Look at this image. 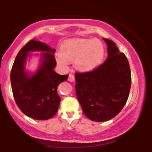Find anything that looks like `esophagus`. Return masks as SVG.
I'll return each mask as SVG.
<instances>
[{
    "label": "esophagus",
    "instance_id": "34e87169",
    "mask_svg": "<svg viewBox=\"0 0 152 152\" xmlns=\"http://www.w3.org/2000/svg\"><path fill=\"white\" fill-rule=\"evenodd\" d=\"M68 80H69V81L71 82H73L75 81V77L74 76L73 74H69V78H68Z\"/></svg>",
    "mask_w": 152,
    "mask_h": 152
}]
</instances>
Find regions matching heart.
Returning <instances> with one entry per match:
<instances>
[{
    "instance_id": "obj_1",
    "label": "heart",
    "mask_w": 152,
    "mask_h": 152,
    "mask_svg": "<svg viewBox=\"0 0 152 152\" xmlns=\"http://www.w3.org/2000/svg\"><path fill=\"white\" fill-rule=\"evenodd\" d=\"M105 48L99 39L77 38L66 41L61 47V53L56 55L57 64L67 68L74 61L75 67L81 72H90L102 64Z\"/></svg>"
}]
</instances>
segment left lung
<instances>
[{
	"mask_svg": "<svg viewBox=\"0 0 152 152\" xmlns=\"http://www.w3.org/2000/svg\"><path fill=\"white\" fill-rule=\"evenodd\" d=\"M107 45V59L95 70L76 73V93L85 116L94 121H106L117 115L127 102L132 77L128 59L114 41Z\"/></svg>",
	"mask_w": 152,
	"mask_h": 152,
	"instance_id": "1",
	"label": "left lung"
}]
</instances>
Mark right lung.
Segmentation results:
<instances>
[{
	"label": "right lung",
	"instance_id": "1",
	"mask_svg": "<svg viewBox=\"0 0 152 152\" xmlns=\"http://www.w3.org/2000/svg\"><path fill=\"white\" fill-rule=\"evenodd\" d=\"M33 52H41L38 69L34 72L25 69L28 58ZM55 49L46 43L31 40L18 52L10 72L13 96L20 111L36 120H47L57 113L61 98L57 87L67 80L69 75H59L53 70L56 66Z\"/></svg>",
	"mask_w": 152,
	"mask_h": 152
}]
</instances>
